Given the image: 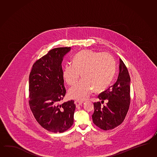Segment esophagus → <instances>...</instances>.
Returning a JSON list of instances; mask_svg holds the SVG:
<instances>
[{"instance_id": "obj_1", "label": "esophagus", "mask_w": 157, "mask_h": 157, "mask_svg": "<svg viewBox=\"0 0 157 157\" xmlns=\"http://www.w3.org/2000/svg\"><path fill=\"white\" fill-rule=\"evenodd\" d=\"M74 103L76 105V106H77V107L81 105L82 104V103H83V102H82V101H74Z\"/></svg>"}]
</instances>
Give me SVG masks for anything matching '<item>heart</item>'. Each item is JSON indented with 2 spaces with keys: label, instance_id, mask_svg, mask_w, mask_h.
<instances>
[{
  "label": "heart",
  "instance_id": "b5f03b06",
  "mask_svg": "<svg viewBox=\"0 0 157 157\" xmlns=\"http://www.w3.org/2000/svg\"><path fill=\"white\" fill-rule=\"evenodd\" d=\"M114 59L110 54L91 50H82L73 59V65L67 64L63 71V77L70 86L83 80L70 88L71 99L83 101L87 99L94 90L96 93L103 92L111 84L114 75Z\"/></svg>",
  "mask_w": 157,
  "mask_h": 157
}]
</instances>
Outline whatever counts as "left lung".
<instances>
[{
  "label": "left lung",
  "mask_w": 157,
  "mask_h": 157,
  "mask_svg": "<svg viewBox=\"0 0 157 157\" xmlns=\"http://www.w3.org/2000/svg\"><path fill=\"white\" fill-rule=\"evenodd\" d=\"M130 78L126 66L120 59L117 81L98 96L101 101L108 100L103 107L100 101L94 103L92 121L103 130L112 129L120 125L125 118L130 105Z\"/></svg>",
  "instance_id": "1"
}]
</instances>
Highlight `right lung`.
Listing matches in <instances>:
<instances>
[{
  "label": "right lung",
  "instance_id": "add662e5",
  "mask_svg": "<svg viewBox=\"0 0 157 157\" xmlns=\"http://www.w3.org/2000/svg\"><path fill=\"white\" fill-rule=\"evenodd\" d=\"M70 50H50L33 64L29 77L31 111L42 128L54 133L64 132L74 123V100L60 104L66 94L62 62Z\"/></svg>",
  "mask_w": 157,
  "mask_h": 157
}]
</instances>
